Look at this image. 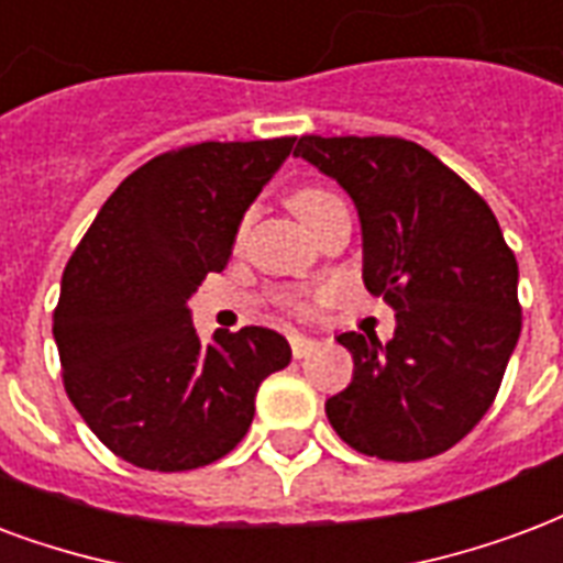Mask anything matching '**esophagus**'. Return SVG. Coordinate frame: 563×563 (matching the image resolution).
Returning <instances> with one entry per match:
<instances>
[{"label": "esophagus", "instance_id": "esophagus-1", "mask_svg": "<svg viewBox=\"0 0 563 563\" xmlns=\"http://www.w3.org/2000/svg\"><path fill=\"white\" fill-rule=\"evenodd\" d=\"M289 345H291V354L300 360V357H307L319 342H316L312 336H303V333H289Z\"/></svg>", "mask_w": 563, "mask_h": 563}]
</instances>
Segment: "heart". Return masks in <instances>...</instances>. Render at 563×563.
Wrapping results in <instances>:
<instances>
[{
    "label": "heart",
    "mask_w": 563,
    "mask_h": 563,
    "mask_svg": "<svg viewBox=\"0 0 563 563\" xmlns=\"http://www.w3.org/2000/svg\"><path fill=\"white\" fill-rule=\"evenodd\" d=\"M330 200H336V197L330 195V191H324V188H298V191L289 197V206L291 212L298 214L300 221L307 224L312 214L319 212L321 206H328Z\"/></svg>",
    "instance_id": "obj_1"
}]
</instances>
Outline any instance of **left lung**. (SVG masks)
I'll return each mask as SVG.
<instances>
[{"label": "left lung", "mask_w": 563, "mask_h": 563, "mask_svg": "<svg viewBox=\"0 0 563 563\" xmlns=\"http://www.w3.org/2000/svg\"><path fill=\"white\" fill-rule=\"evenodd\" d=\"M295 156L345 188L363 227V283L396 310V336L342 333L351 384L328 419L351 449L424 461L461 443L499 393L522 310L499 221L434 153L389 135L298 139Z\"/></svg>", "instance_id": "1"}]
</instances>
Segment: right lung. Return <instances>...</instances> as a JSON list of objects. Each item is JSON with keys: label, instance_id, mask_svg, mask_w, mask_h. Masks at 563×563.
Listing matches in <instances>:
<instances>
[{"label": "right lung", "instance_id": "add662e5", "mask_svg": "<svg viewBox=\"0 0 563 563\" xmlns=\"http://www.w3.org/2000/svg\"><path fill=\"white\" fill-rule=\"evenodd\" d=\"M295 139L203 141L129 174L62 277L53 336L73 407L111 452L153 472L197 470L242 443L256 389L289 366L268 328L200 342L188 298L224 272L247 206Z\"/></svg>", "mask_w": 563, "mask_h": 563}]
</instances>
